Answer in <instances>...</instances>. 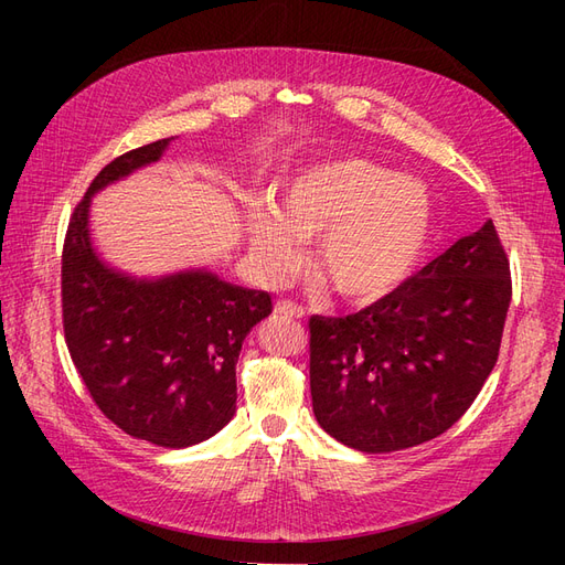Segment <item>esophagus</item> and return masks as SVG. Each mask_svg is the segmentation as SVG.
Returning <instances> with one entry per match:
<instances>
[{
    "label": "esophagus",
    "mask_w": 565,
    "mask_h": 565,
    "mask_svg": "<svg viewBox=\"0 0 565 565\" xmlns=\"http://www.w3.org/2000/svg\"><path fill=\"white\" fill-rule=\"evenodd\" d=\"M276 313H278V316H285V318H303V316H306L303 306H299V303H295V301H289V299H280V301L276 303Z\"/></svg>",
    "instance_id": "obj_1"
}]
</instances>
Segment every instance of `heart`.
<instances>
[{"mask_svg":"<svg viewBox=\"0 0 565 565\" xmlns=\"http://www.w3.org/2000/svg\"><path fill=\"white\" fill-rule=\"evenodd\" d=\"M431 195L417 179L365 158H332L282 185L280 212L259 204L247 216L256 264L268 276L299 262V241H317L313 270L334 295L380 299L403 285L431 235Z\"/></svg>","mask_w":565,"mask_h":565,"instance_id":"1","label":"heart"}]
</instances>
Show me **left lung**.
Instances as JSON below:
<instances>
[{
	"mask_svg": "<svg viewBox=\"0 0 565 565\" xmlns=\"http://www.w3.org/2000/svg\"><path fill=\"white\" fill-rule=\"evenodd\" d=\"M511 301L492 221L344 318L311 316L318 424L361 452H393L448 431L498 363Z\"/></svg>",
	"mask_w": 565,
	"mask_h": 565,
	"instance_id": "1",
	"label": "left lung"
}]
</instances>
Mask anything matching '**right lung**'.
Wrapping results in <instances>:
<instances>
[{"mask_svg": "<svg viewBox=\"0 0 565 565\" xmlns=\"http://www.w3.org/2000/svg\"><path fill=\"white\" fill-rule=\"evenodd\" d=\"M172 139L141 146L100 169L67 224L61 259L63 332L89 396L125 434L188 448L235 413V363L270 311V295L185 270L136 280L108 268L89 241V202L108 183L158 162Z\"/></svg>", "mask_w": 565, "mask_h": 565, "instance_id": "right-lung-1", "label": "right lung"}]
</instances>
